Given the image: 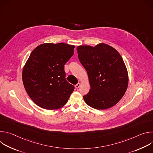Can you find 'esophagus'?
Returning <instances> with one entry per match:
<instances>
[{
	"label": "esophagus",
	"instance_id": "1",
	"mask_svg": "<svg viewBox=\"0 0 153 153\" xmlns=\"http://www.w3.org/2000/svg\"><path fill=\"white\" fill-rule=\"evenodd\" d=\"M80 83H77V84L75 85L76 88H79V86H80Z\"/></svg>",
	"mask_w": 153,
	"mask_h": 153
}]
</instances>
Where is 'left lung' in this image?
Instances as JSON below:
<instances>
[{"instance_id": "1", "label": "left lung", "mask_w": 153, "mask_h": 153, "mask_svg": "<svg viewBox=\"0 0 153 153\" xmlns=\"http://www.w3.org/2000/svg\"><path fill=\"white\" fill-rule=\"evenodd\" d=\"M80 62L88 76L91 89L83 96L85 103L97 110L115 105L123 96L128 84V75L119 52L105 43L95 47L77 48Z\"/></svg>"}]
</instances>
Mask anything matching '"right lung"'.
<instances>
[{
  "mask_svg": "<svg viewBox=\"0 0 153 153\" xmlns=\"http://www.w3.org/2000/svg\"><path fill=\"white\" fill-rule=\"evenodd\" d=\"M74 46L64 43H43L30 55L22 71L25 89L31 100L47 110L66 104L74 86L65 79L64 65L74 54Z\"/></svg>",
  "mask_w": 153,
  "mask_h": 153,
  "instance_id": "right-lung-1",
  "label": "right lung"
}]
</instances>
